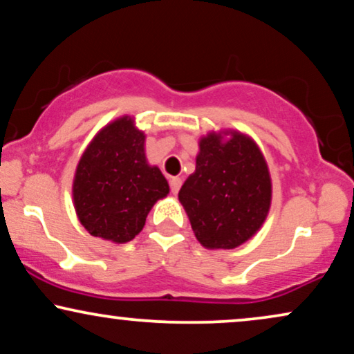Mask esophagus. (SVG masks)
Instances as JSON below:
<instances>
[{
  "instance_id": "obj_1",
  "label": "esophagus",
  "mask_w": 354,
  "mask_h": 354,
  "mask_svg": "<svg viewBox=\"0 0 354 354\" xmlns=\"http://www.w3.org/2000/svg\"><path fill=\"white\" fill-rule=\"evenodd\" d=\"M169 187H171V192L174 196L178 194V191H180V187H181V178H171V180H169Z\"/></svg>"
}]
</instances>
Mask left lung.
I'll return each instance as SVG.
<instances>
[{"label": "left lung", "instance_id": "8db88e82", "mask_svg": "<svg viewBox=\"0 0 354 354\" xmlns=\"http://www.w3.org/2000/svg\"><path fill=\"white\" fill-rule=\"evenodd\" d=\"M271 198L265 155L252 137L234 129L199 138L196 169L178 192L196 239L207 250L236 248L257 235Z\"/></svg>", "mask_w": 354, "mask_h": 354}]
</instances>
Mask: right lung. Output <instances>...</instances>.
<instances>
[{"mask_svg": "<svg viewBox=\"0 0 354 354\" xmlns=\"http://www.w3.org/2000/svg\"><path fill=\"white\" fill-rule=\"evenodd\" d=\"M145 132L136 118L120 115L93 137L73 176V205L89 235L127 243L144 229L156 201L169 186L145 155Z\"/></svg>", "mask_w": 354, "mask_h": 354, "instance_id": "add662e5", "label": "right lung"}]
</instances>
